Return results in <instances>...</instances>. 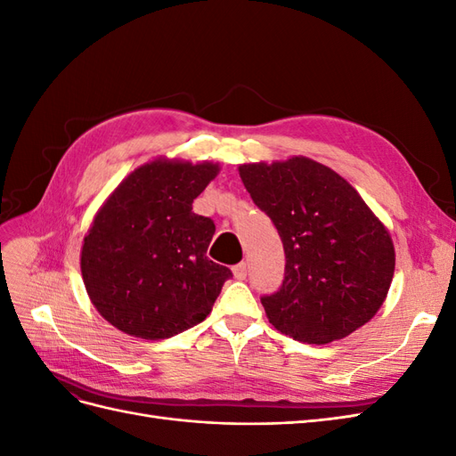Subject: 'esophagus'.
I'll list each match as a JSON object with an SVG mask.
<instances>
[{
    "label": "esophagus",
    "mask_w": 456,
    "mask_h": 456,
    "mask_svg": "<svg viewBox=\"0 0 456 456\" xmlns=\"http://www.w3.org/2000/svg\"><path fill=\"white\" fill-rule=\"evenodd\" d=\"M232 272H233V278L243 281L247 278V265H245V262H240V265H236V266L232 268Z\"/></svg>",
    "instance_id": "1"
}]
</instances>
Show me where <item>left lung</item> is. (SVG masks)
<instances>
[{
	"instance_id": "8db88e82",
	"label": "left lung",
	"mask_w": 456,
	"mask_h": 456,
	"mask_svg": "<svg viewBox=\"0 0 456 456\" xmlns=\"http://www.w3.org/2000/svg\"><path fill=\"white\" fill-rule=\"evenodd\" d=\"M238 171L285 249L280 291L260 298L268 322L306 344L340 340L370 322L388 295L395 251L357 190L305 156Z\"/></svg>"
}]
</instances>
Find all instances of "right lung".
I'll return each mask as SVG.
<instances>
[{
  "mask_svg": "<svg viewBox=\"0 0 456 456\" xmlns=\"http://www.w3.org/2000/svg\"><path fill=\"white\" fill-rule=\"evenodd\" d=\"M213 161L151 159L96 211L81 245V278L108 323L159 340L201 323L232 272L207 256L215 223L191 203L218 175Z\"/></svg>",
  "mask_w": 456,
  "mask_h": 456,
  "instance_id": "obj_1",
  "label": "right lung"
}]
</instances>
